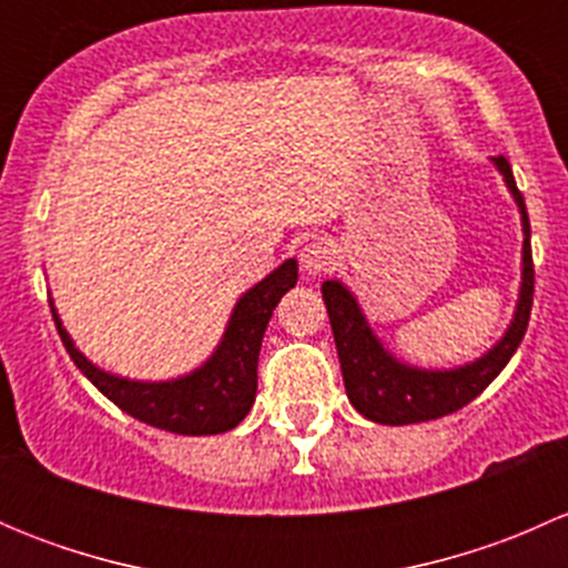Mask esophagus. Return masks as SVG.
Listing matches in <instances>:
<instances>
[{"label": "esophagus", "mask_w": 568, "mask_h": 568, "mask_svg": "<svg viewBox=\"0 0 568 568\" xmlns=\"http://www.w3.org/2000/svg\"><path fill=\"white\" fill-rule=\"evenodd\" d=\"M300 263L302 272H305L307 277H321V274L329 272L332 263H335V250L326 242H313L307 244V247H302Z\"/></svg>", "instance_id": "esophagus-1"}]
</instances>
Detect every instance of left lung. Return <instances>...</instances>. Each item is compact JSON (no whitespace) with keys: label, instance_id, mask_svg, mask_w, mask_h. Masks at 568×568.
Listing matches in <instances>:
<instances>
[{"label":"left lung","instance_id":"1","mask_svg":"<svg viewBox=\"0 0 568 568\" xmlns=\"http://www.w3.org/2000/svg\"><path fill=\"white\" fill-rule=\"evenodd\" d=\"M506 178V186L511 189L514 200L523 214V285H519L517 313L506 335L497 341L475 363L462 365L450 371H423L412 365L398 363L390 352L379 343V337L371 332L368 321L359 311L352 291L337 280H326L321 285L326 313H329L332 335H335L337 359H341L343 385H346L348 400L359 415L382 426H409V423L437 420L462 409L469 400L478 398L486 387L495 382L514 357L517 346L523 343L525 329L530 321L532 307V252H530V220L525 209L523 192L514 181L511 164L506 156L491 159Z\"/></svg>","mask_w":568,"mask_h":568}]
</instances>
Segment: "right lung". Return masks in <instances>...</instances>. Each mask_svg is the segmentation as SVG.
Masks as SVG:
<instances>
[{
	"mask_svg": "<svg viewBox=\"0 0 568 568\" xmlns=\"http://www.w3.org/2000/svg\"><path fill=\"white\" fill-rule=\"evenodd\" d=\"M296 277V261H285L255 288H250L233 307L216 352L197 371L173 382H131L101 371L73 346L51 300L49 305L65 352L112 404L162 432L203 437L231 432L247 417L257 393V354L263 332L280 296L294 288Z\"/></svg>",
	"mask_w": 568,
	"mask_h": 568,
	"instance_id": "obj_1",
	"label": "right lung"
}]
</instances>
